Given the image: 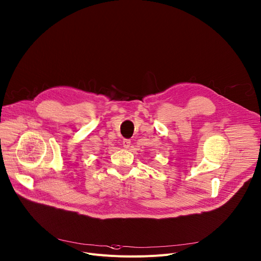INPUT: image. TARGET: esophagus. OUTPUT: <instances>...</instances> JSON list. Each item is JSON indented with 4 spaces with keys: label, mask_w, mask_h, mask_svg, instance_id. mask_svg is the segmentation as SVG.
Returning a JSON list of instances; mask_svg holds the SVG:
<instances>
[{
    "label": "esophagus",
    "mask_w": 261,
    "mask_h": 261,
    "mask_svg": "<svg viewBox=\"0 0 261 261\" xmlns=\"http://www.w3.org/2000/svg\"><path fill=\"white\" fill-rule=\"evenodd\" d=\"M130 145H131L130 139H124V141H123V147H124L125 149H129Z\"/></svg>",
    "instance_id": "1"
}]
</instances>
